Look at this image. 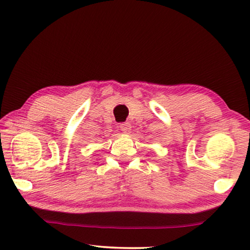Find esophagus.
<instances>
[{"instance_id":"1","label":"esophagus","mask_w":250,"mask_h":250,"mask_svg":"<svg viewBox=\"0 0 250 250\" xmlns=\"http://www.w3.org/2000/svg\"><path fill=\"white\" fill-rule=\"evenodd\" d=\"M120 129L125 134H129L130 131H131V125L130 122H124V124L120 125Z\"/></svg>"}]
</instances>
